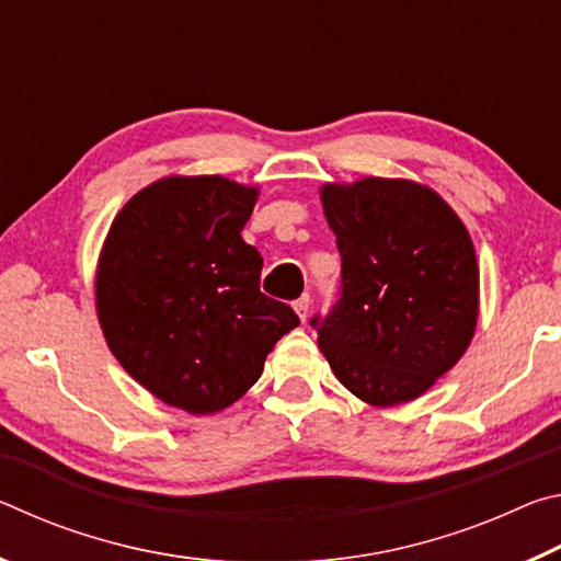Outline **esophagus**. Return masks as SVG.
<instances>
[{"mask_svg":"<svg viewBox=\"0 0 561 561\" xmlns=\"http://www.w3.org/2000/svg\"><path fill=\"white\" fill-rule=\"evenodd\" d=\"M309 304H311L309 294H301V297L291 304L294 311H297V314H299V319H301V321H307V317H309Z\"/></svg>","mask_w":561,"mask_h":561,"instance_id":"obj_1","label":"esophagus"}]
</instances>
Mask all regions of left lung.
Here are the masks:
<instances>
[{
	"label": "left lung",
	"instance_id": "left-lung-1",
	"mask_svg": "<svg viewBox=\"0 0 561 561\" xmlns=\"http://www.w3.org/2000/svg\"><path fill=\"white\" fill-rule=\"evenodd\" d=\"M321 203L341 254V297L314 317L331 371L360 401L423 396L468 351L480 270L453 207L413 180L327 183Z\"/></svg>",
	"mask_w": 561,
	"mask_h": 561
}]
</instances>
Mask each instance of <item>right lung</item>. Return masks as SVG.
<instances>
[{"instance_id": "obj_1", "label": "right lung", "mask_w": 561, "mask_h": 561, "mask_svg": "<svg viewBox=\"0 0 561 561\" xmlns=\"http://www.w3.org/2000/svg\"><path fill=\"white\" fill-rule=\"evenodd\" d=\"M260 190L173 175L123 205L103 242L96 311L111 354L168 405L210 415L262 376L299 324L260 291L262 254L242 240Z\"/></svg>"}]
</instances>
